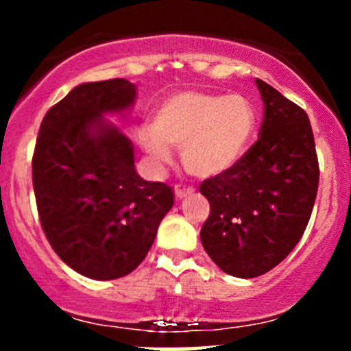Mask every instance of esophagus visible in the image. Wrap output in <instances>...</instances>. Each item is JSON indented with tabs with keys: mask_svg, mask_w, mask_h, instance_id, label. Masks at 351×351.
I'll return each instance as SVG.
<instances>
[{
	"mask_svg": "<svg viewBox=\"0 0 351 351\" xmlns=\"http://www.w3.org/2000/svg\"><path fill=\"white\" fill-rule=\"evenodd\" d=\"M195 192V189L190 185H183V183H176L175 185V195L176 198H185L189 195H192V193Z\"/></svg>",
	"mask_w": 351,
	"mask_h": 351,
	"instance_id": "1",
	"label": "esophagus"
}]
</instances>
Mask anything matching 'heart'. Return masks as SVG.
<instances>
[{"label":"heart","mask_w":351,"mask_h":351,"mask_svg":"<svg viewBox=\"0 0 351 351\" xmlns=\"http://www.w3.org/2000/svg\"><path fill=\"white\" fill-rule=\"evenodd\" d=\"M254 130L256 112L243 95L180 91L154 110L151 130L139 134V144L159 165L171 158L168 147L182 149L186 171L208 178L241 161Z\"/></svg>","instance_id":"b5f03b06"}]
</instances>
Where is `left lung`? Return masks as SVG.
<instances>
[{"label":"left lung","instance_id":"8db88e82","mask_svg":"<svg viewBox=\"0 0 351 351\" xmlns=\"http://www.w3.org/2000/svg\"><path fill=\"white\" fill-rule=\"evenodd\" d=\"M265 105L260 137L241 161L202 182L210 214L200 231L208 256L226 274L254 278L289 256L300 241L319 183L307 113L256 80Z\"/></svg>","mask_w":351,"mask_h":351}]
</instances>
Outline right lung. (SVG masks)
I'll return each instance as SVG.
<instances>
[{
  "label": "right lung",
  "instance_id": "1",
  "mask_svg": "<svg viewBox=\"0 0 351 351\" xmlns=\"http://www.w3.org/2000/svg\"><path fill=\"white\" fill-rule=\"evenodd\" d=\"M136 90L122 77L73 88L45 113L32 159L52 250L93 280L136 270L175 202L171 186L137 175L132 143L104 117L132 107Z\"/></svg>",
  "mask_w": 351,
  "mask_h": 351
}]
</instances>
